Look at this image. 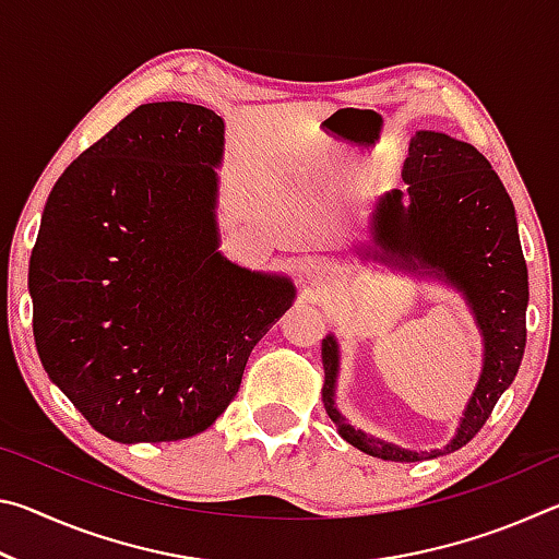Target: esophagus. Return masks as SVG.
Segmentation results:
<instances>
[{
	"instance_id": "obj_1",
	"label": "esophagus",
	"mask_w": 559,
	"mask_h": 559,
	"mask_svg": "<svg viewBox=\"0 0 559 559\" xmlns=\"http://www.w3.org/2000/svg\"><path fill=\"white\" fill-rule=\"evenodd\" d=\"M320 271H323V263L316 261V259H308L306 263H302V269H300L302 283H310V286H313V283H318Z\"/></svg>"
}]
</instances>
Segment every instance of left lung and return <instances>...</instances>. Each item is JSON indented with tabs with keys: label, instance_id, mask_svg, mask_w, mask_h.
Returning a JSON list of instances; mask_svg holds the SVG:
<instances>
[{
	"label": "left lung",
	"instance_id": "8db88e82",
	"mask_svg": "<svg viewBox=\"0 0 559 559\" xmlns=\"http://www.w3.org/2000/svg\"><path fill=\"white\" fill-rule=\"evenodd\" d=\"M402 177L404 189H390L374 202L370 243H357L355 251L362 261L439 281L466 300L484 337V367L456 433L443 449L409 451L355 429L337 409L340 347L333 333L325 335L320 357L323 404L340 437L374 459L412 463L459 451L484 427L523 362L530 293L515 206L476 147L447 132L416 130Z\"/></svg>",
	"mask_w": 559,
	"mask_h": 559
}]
</instances>
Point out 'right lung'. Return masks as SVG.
<instances>
[{
    "mask_svg": "<svg viewBox=\"0 0 559 559\" xmlns=\"http://www.w3.org/2000/svg\"><path fill=\"white\" fill-rule=\"evenodd\" d=\"M224 120L145 103L66 167L29 261L49 380L103 437L155 443L210 429L251 349L296 300L283 273L219 251Z\"/></svg>",
    "mask_w": 559,
    "mask_h": 559,
    "instance_id": "right-lung-1",
    "label": "right lung"
}]
</instances>
